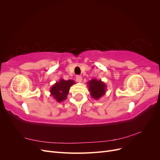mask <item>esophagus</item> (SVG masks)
<instances>
[{"label":"esophagus","mask_w":160,"mask_h":160,"mask_svg":"<svg viewBox=\"0 0 160 160\" xmlns=\"http://www.w3.org/2000/svg\"><path fill=\"white\" fill-rule=\"evenodd\" d=\"M76 79H77V82L81 83V82L82 81V77L81 75H77L76 76Z\"/></svg>","instance_id":"34e87169"}]
</instances>
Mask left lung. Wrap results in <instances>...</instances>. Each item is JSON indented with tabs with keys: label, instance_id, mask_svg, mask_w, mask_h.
Masks as SVG:
<instances>
[{
	"label": "left lung",
	"instance_id": "obj_1",
	"mask_svg": "<svg viewBox=\"0 0 160 160\" xmlns=\"http://www.w3.org/2000/svg\"><path fill=\"white\" fill-rule=\"evenodd\" d=\"M89 91L92 98L98 100L105 94L107 85L103 81L97 79H93L88 82Z\"/></svg>",
	"mask_w": 160,
	"mask_h": 160
}]
</instances>
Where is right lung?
<instances>
[{"mask_svg": "<svg viewBox=\"0 0 160 160\" xmlns=\"http://www.w3.org/2000/svg\"><path fill=\"white\" fill-rule=\"evenodd\" d=\"M75 83V82L73 80L69 79L66 81L63 79H61L51 88V95L57 102L61 103L67 99L70 88Z\"/></svg>", "mask_w": 160, "mask_h": 160, "instance_id": "right-lung-1", "label": "right lung"}]
</instances>
